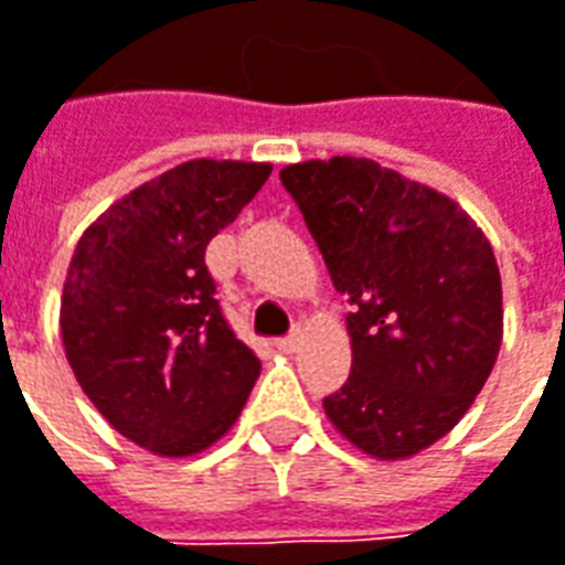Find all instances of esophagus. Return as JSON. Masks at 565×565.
<instances>
[{
  "label": "esophagus",
  "instance_id": "1",
  "mask_svg": "<svg viewBox=\"0 0 565 565\" xmlns=\"http://www.w3.org/2000/svg\"><path fill=\"white\" fill-rule=\"evenodd\" d=\"M299 343H302V331H299V324H297V328L287 333V337H281V340H278L275 347L281 349V352H294V349H297Z\"/></svg>",
  "mask_w": 565,
  "mask_h": 565
}]
</instances>
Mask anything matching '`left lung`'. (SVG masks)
I'll return each mask as SVG.
<instances>
[{"label": "left lung", "mask_w": 565, "mask_h": 565, "mask_svg": "<svg viewBox=\"0 0 565 565\" xmlns=\"http://www.w3.org/2000/svg\"><path fill=\"white\" fill-rule=\"evenodd\" d=\"M281 185L352 306V371L324 412L364 455L412 458L492 374L504 331L492 244L451 198L364 157L284 167Z\"/></svg>", "instance_id": "1"}]
</instances>
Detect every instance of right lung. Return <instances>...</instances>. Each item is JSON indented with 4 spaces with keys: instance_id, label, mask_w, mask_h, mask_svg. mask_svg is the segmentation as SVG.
Returning <instances> with one entry per match:
<instances>
[{
    "instance_id": "add662e5",
    "label": "right lung",
    "mask_w": 565,
    "mask_h": 565,
    "mask_svg": "<svg viewBox=\"0 0 565 565\" xmlns=\"http://www.w3.org/2000/svg\"><path fill=\"white\" fill-rule=\"evenodd\" d=\"M268 175V163L188 160L114 203L73 250L61 297L67 362L107 424L163 458L228 433L259 377L203 253Z\"/></svg>"
}]
</instances>
